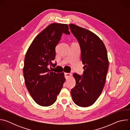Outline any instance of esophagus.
Returning a JSON list of instances; mask_svg holds the SVG:
<instances>
[{
  "label": "esophagus",
  "instance_id": "obj_1",
  "mask_svg": "<svg viewBox=\"0 0 130 130\" xmlns=\"http://www.w3.org/2000/svg\"><path fill=\"white\" fill-rule=\"evenodd\" d=\"M64 75H65V77L66 78V79L68 78L69 77H70L72 76V73H64Z\"/></svg>",
  "mask_w": 130,
  "mask_h": 130
}]
</instances>
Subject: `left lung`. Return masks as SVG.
Here are the masks:
<instances>
[{
    "label": "left lung",
    "mask_w": 130,
    "mask_h": 130,
    "mask_svg": "<svg viewBox=\"0 0 130 130\" xmlns=\"http://www.w3.org/2000/svg\"><path fill=\"white\" fill-rule=\"evenodd\" d=\"M69 26L79 43L84 65L82 76L73 73L76 83L70 93L76 104L88 107L96 102L104 86L108 68L107 51L102 40L93 32L73 24Z\"/></svg>",
    "instance_id": "obj_1"
}]
</instances>
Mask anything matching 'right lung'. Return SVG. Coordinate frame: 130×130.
<instances>
[{
  "instance_id": "obj_1",
  "label": "right lung",
  "mask_w": 130,
  "mask_h": 130,
  "mask_svg": "<svg viewBox=\"0 0 130 130\" xmlns=\"http://www.w3.org/2000/svg\"><path fill=\"white\" fill-rule=\"evenodd\" d=\"M67 25L53 23L48 26L34 39L25 55L24 77L26 87L34 101L48 106L57 100L65 81L64 73L49 69L55 66V47L63 33L70 34ZM51 67H50V68Z\"/></svg>"
}]
</instances>
